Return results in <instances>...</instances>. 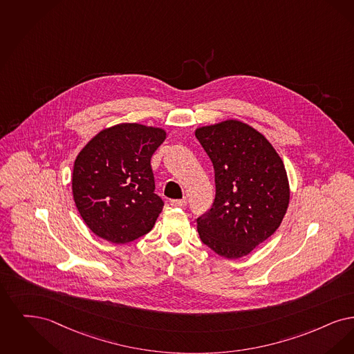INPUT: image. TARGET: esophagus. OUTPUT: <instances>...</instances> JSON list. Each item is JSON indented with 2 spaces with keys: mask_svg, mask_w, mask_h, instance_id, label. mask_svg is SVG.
Returning <instances> with one entry per match:
<instances>
[{
  "mask_svg": "<svg viewBox=\"0 0 354 354\" xmlns=\"http://www.w3.org/2000/svg\"><path fill=\"white\" fill-rule=\"evenodd\" d=\"M170 205L174 206V207H185L187 205V200L183 198V200H171L170 201Z\"/></svg>",
  "mask_w": 354,
  "mask_h": 354,
  "instance_id": "obj_1",
  "label": "esophagus"
}]
</instances>
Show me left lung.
<instances>
[{
  "label": "left lung",
  "instance_id": "obj_1",
  "mask_svg": "<svg viewBox=\"0 0 354 354\" xmlns=\"http://www.w3.org/2000/svg\"><path fill=\"white\" fill-rule=\"evenodd\" d=\"M196 138L216 171V200L197 219L201 241L223 258L246 257L287 213L291 192L283 160L264 135L236 119L198 127Z\"/></svg>",
  "mask_w": 354,
  "mask_h": 354
}]
</instances>
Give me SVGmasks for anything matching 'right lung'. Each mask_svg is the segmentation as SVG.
<instances>
[{
  "mask_svg": "<svg viewBox=\"0 0 354 354\" xmlns=\"http://www.w3.org/2000/svg\"><path fill=\"white\" fill-rule=\"evenodd\" d=\"M165 138L160 127L116 124L96 133L77 153L73 196L95 235L123 245L152 230L164 202L154 194L151 158Z\"/></svg>",
  "mask_w": 354,
  "mask_h": 354,
  "instance_id": "right-lung-1",
  "label": "right lung"
}]
</instances>
